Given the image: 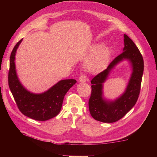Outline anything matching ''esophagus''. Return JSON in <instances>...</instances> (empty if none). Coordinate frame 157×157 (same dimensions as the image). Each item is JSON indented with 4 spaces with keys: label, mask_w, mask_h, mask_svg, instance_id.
Returning <instances> with one entry per match:
<instances>
[{
    "label": "esophagus",
    "mask_w": 157,
    "mask_h": 157,
    "mask_svg": "<svg viewBox=\"0 0 157 157\" xmlns=\"http://www.w3.org/2000/svg\"><path fill=\"white\" fill-rule=\"evenodd\" d=\"M79 81L81 82H86L87 80V78L86 77V75H80V77H79Z\"/></svg>",
    "instance_id": "1"
}]
</instances>
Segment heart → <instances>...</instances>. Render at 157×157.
<instances>
[{
    "mask_svg": "<svg viewBox=\"0 0 157 157\" xmlns=\"http://www.w3.org/2000/svg\"><path fill=\"white\" fill-rule=\"evenodd\" d=\"M89 54L92 56L87 61L86 69L90 72L97 73L107 65L111 56V49L107 46L99 47V45L95 44L90 49ZM64 66H66V64Z\"/></svg>",
    "mask_w": 157,
    "mask_h": 157,
    "instance_id": "b5f03b06",
    "label": "heart"
}]
</instances>
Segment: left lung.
<instances>
[{"instance_id": "1", "label": "left lung", "mask_w": 157, "mask_h": 157, "mask_svg": "<svg viewBox=\"0 0 157 157\" xmlns=\"http://www.w3.org/2000/svg\"><path fill=\"white\" fill-rule=\"evenodd\" d=\"M123 52L114 59L107 68L91 80L92 93L89 99L90 113L95 120L112 123L118 121L130 111L138 99L143 76L144 63L142 55L134 42L124 35ZM130 61L132 69L129 82L125 92L114 101H107L102 96V84L110 71L123 60Z\"/></svg>"}]
</instances>
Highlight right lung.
Wrapping results in <instances>:
<instances>
[{
  "mask_svg": "<svg viewBox=\"0 0 157 157\" xmlns=\"http://www.w3.org/2000/svg\"><path fill=\"white\" fill-rule=\"evenodd\" d=\"M23 39L14 46L10 58L8 85L21 113L32 119L39 121L49 120L57 116L61 111L63 98L68 90L77 82L75 79L61 80L47 91L33 94L28 91L20 82L16 74V52Z\"/></svg>",
  "mask_w": 157,
  "mask_h": 157,
  "instance_id": "obj_1",
  "label": "right lung"
}]
</instances>
